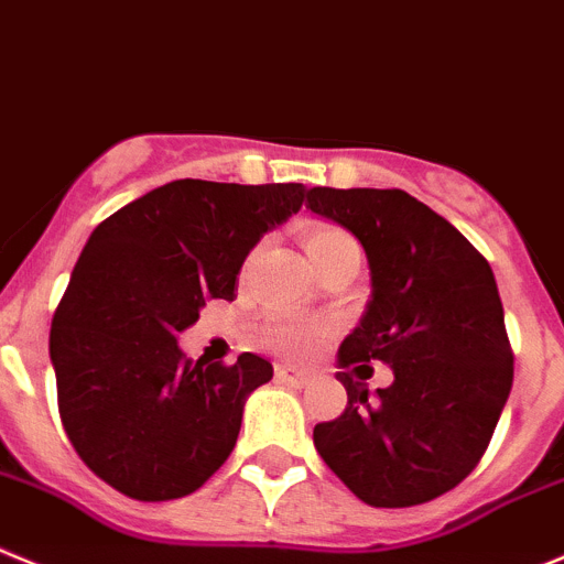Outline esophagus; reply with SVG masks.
Listing matches in <instances>:
<instances>
[{
    "mask_svg": "<svg viewBox=\"0 0 564 564\" xmlns=\"http://www.w3.org/2000/svg\"><path fill=\"white\" fill-rule=\"evenodd\" d=\"M275 378L283 383H292V387H306V383L314 381L312 372H303L292 365H283V361L275 365Z\"/></svg>",
    "mask_w": 564,
    "mask_h": 564,
    "instance_id": "34e87169",
    "label": "esophagus"
}]
</instances>
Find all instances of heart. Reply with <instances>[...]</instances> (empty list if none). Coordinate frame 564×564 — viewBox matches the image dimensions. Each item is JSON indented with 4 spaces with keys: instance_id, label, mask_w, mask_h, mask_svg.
Here are the masks:
<instances>
[{
    "instance_id": "b5f03b06",
    "label": "heart",
    "mask_w": 564,
    "mask_h": 564,
    "mask_svg": "<svg viewBox=\"0 0 564 564\" xmlns=\"http://www.w3.org/2000/svg\"><path fill=\"white\" fill-rule=\"evenodd\" d=\"M354 241L345 230L334 228V225H312L303 234V247H306L308 258L319 256V252L330 250V247L347 245ZM325 328L317 323H306V319H272L264 330V341L281 354L289 356H308L314 347L323 339Z\"/></svg>"
}]
</instances>
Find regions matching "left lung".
Here are the masks:
<instances>
[{
  "label": "left lung",
  "instance_id": "1",
  "mask_svg": "<svg viewBox=\"0 0 564 564\" xmlns=\"http://www.w3.org/2000/svg\"><path fill=\"white\" fill-rule=\"evenodd\" d=\"M306 208L359 239L372 286L336 354L347 409L314 425V445L370 507L434 501L478 465L512 389L496 275L448 219L401 188L317 186ZM370 358L395 376L376 395L352 378Z\"/></svg>",
  "mask_w": 564,
  "mask_h": 564
}]
</instances>
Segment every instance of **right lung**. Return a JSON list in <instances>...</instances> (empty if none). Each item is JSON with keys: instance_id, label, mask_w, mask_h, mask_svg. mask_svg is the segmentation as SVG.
Listing matches in <instances>:
<instances>
[{"instance_id": "obj_1", "label": "right lung", "mask_w": 564, "mask_h": 564, "mask_svg": "<svg viewBox=\"0 0 564 564\" xmlns=\"http://www.w3.org/2000/svg\"><path fill=\"white\" fill-rule=\"evenodd\" d=\"M303 183L172 181L94 228L52 317L63 429L102 481L135 501L203 487L236 445L252 389L272 365L186 359L177 334L205 300H234L267 230L297 214Z\"/></svg>"}]
</instances>
